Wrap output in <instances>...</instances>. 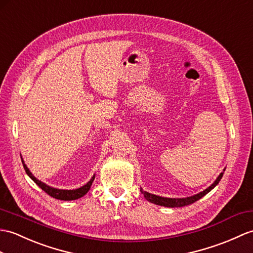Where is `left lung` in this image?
<instances>
[{
	"label": "left lung",
	"instance_id": "8db88e82",
	"mask_svg": "<svg viewBox=\"0 0 253 253\" xmlns=\"http://www.w3.org/2000/svg\"><path fill=\"white\" fill-rule=\"evenodd\" d=\"M223 177V172L219 175L218 179L214 181L213 184H211L208 189H206L205 191L196 194V195L191 196V197H186V198H167V197H161V196H156L154 194H150L148 192H144L142 189H141V193H143V195L145 197L146 201H149L150 203H153L155 205H160V206H164V207H184V206H189V205L197 202L198 199H201L203 196L206 195L207 193H209L213 187L219 183L220 180Z\"/></svg>",
	"mask_w": 253,
	"mask_h": 253
}]
</instances>
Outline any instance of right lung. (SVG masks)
Segmentation results:
<instances>
[{
    "mask_svg": "<svg viewBox=\"0 0 253 253\" xmlns=\"http://www.w3.org/2000/svg\"><path fill=\"white\" fill-rule=\"evenodd\" d=\"M22 164H23V168H25L27 174L41 187V189H42L45 193L48 194V195L51 196L52 198L60 199V201H74V199L83 197L85 194L88 191H89L92 182H93V180H95V175H93V177L90 179V181L88 182L87 184H85L84 186H82V187H80V189H76V190H58V189H54V187H50L48 185H46L45 183H43V182H41L40 180H38L30 172V170L28 169V167L26 166V164L23 162H22Z\"/></svg>",
    "mask_w": 253,
    "mask_h": 253,
    "instance_id": "add662e5",
    "label": "right lung"
}]
</instances>
